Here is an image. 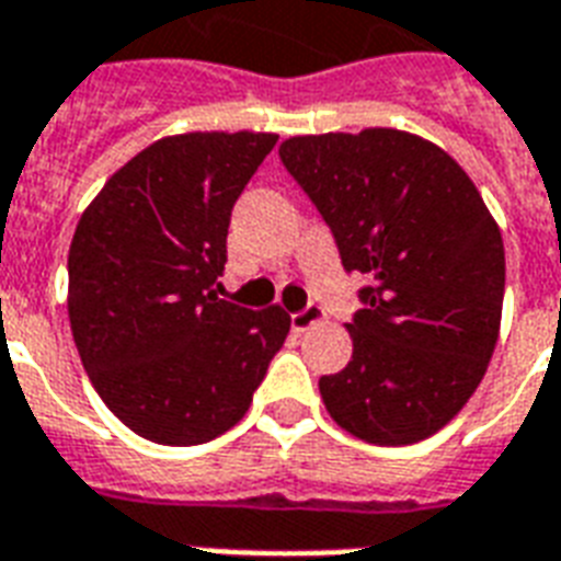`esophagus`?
Segmentation results:
<instances>
[{
    "mask_svg": "<svg viewBox=\"0 0 561 561\" xmlns=\"http://www.w3.org/2000/svg\"><path fill=\"white\" fill-rule=\"evenodd\" d=\"M322 319H325V313H322V307L310 305V307H305V310H298V313H293V322H289V325H293V331H296V334H305L307 328L319 325Z\"/></svg>",
    "mask_w": 561,
    "mask_h": 561,
    "instance_id": "1",
    "label": "esophagus"
}]
</instances>
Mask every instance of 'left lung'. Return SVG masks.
I'll list each match as a JSON object with an SVG mask.
<instances>
[{"mask_svg":"<svg viewBox=\"0 0 561 561\" xmlns=\"http://www.w3.org/2000/svg\"><path fill=\"white\" fill-rule=\"evenodd\" d=\"M280 159L345 268L373 280L345 325L352 360L319 378L328 414L366 444L425 440L467 405L494 355L505 289L494 216L453 156L402 129L293 136Z\"/></svg>","mask_w":561,"mask_h":561,"instance_id":"1","label":"left lung"}]
</instances>
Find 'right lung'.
Instances as JSON below:
<instances>
[{"label":"right lung","instance_id":"add662e5","mask_svg":"<svg viewBox=\"0 0 561 561\" xmlns=\"http://www.w3.org/2000/svg\"><path fill=\"white\" fill-rule=\"evenodd\" d=\"M275 133H183L105 180L67 254V313L91 385L136 435L195 446L233 428L289 334L284 307L230 305L227 227Z\"/></svg>","mask_w":561,"mask_h":561}]
</instances>
